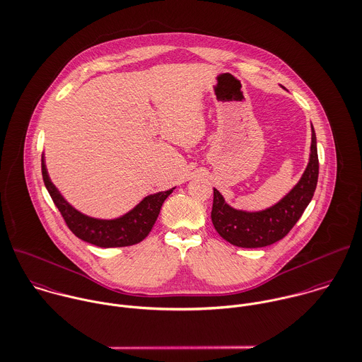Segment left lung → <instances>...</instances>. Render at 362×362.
<instances>
[{
  "label": "left lung",
  "mask_w": 362,
  "mask_h": 362,
  "mask_svg": "<svg viewBox=\"0 0 362 362\" xmlns=\"http://www.w3.org/2000/svg\"><path fill=\"white\" fill-rule=\"evenodd\" d=\"M319 177L316 132L312 125L310 158L298 185L276 204L262 211L237 210L214 189L211 221L216 231L230 244L241 248H261L282 240L302 217L313 199Z\"/></svg>",
  "instance_id": "8db88e82"
}]
</instances>
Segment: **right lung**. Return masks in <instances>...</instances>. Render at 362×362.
Here are the masks:
<instances>
[{
  "label": "right lung",
  "instance_id": "obj_1",
  "mask_svg": "<svg viewBox=\"0 0 362 362\" xmlns=\"http://www.w3.org/2000/svg\"><path fill=\"white\" fill-rule=\"evenodd\" d=\"M42 177L53 203L59 209L70 231L80 240L101 248L129 247L141 243L151 233L163 202L175 189L172 187L166 192L146 196L131 211L118 218L101 220L80 213L64 200V197L60 194V192L56 189L47 175L43 155Z\"/></svg>",
  "mask_w": 362,
  "mask_h": 362
}]
</instances>
